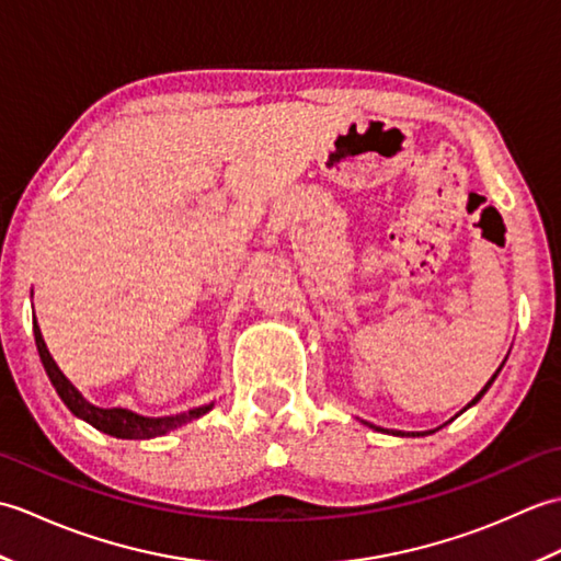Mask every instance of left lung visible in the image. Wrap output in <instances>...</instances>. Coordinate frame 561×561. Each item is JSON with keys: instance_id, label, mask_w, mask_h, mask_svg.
I'll return each mask as SVG.
<instances>
[{"instance_id": "obj_1", "label": "left lung", "mask_w": 561, "mask_h": 561, "mask_svg": "<svg viewBox=\"0 0 561 561\" xmlns=\"http://www.w3.org/2000/svg\"><path fill=\"white\" fill-rule=\"evenodd\" d=\"M499 371H502V366H499ZM499 371H496V374H499ZM496 374H494V376H492V378H490V383H486V386H484V388H482V390H480V392H478V396H474V400H472V402H470V404H474V402H478V400H480V398H482V396H484V392H486V390H490V386H492V383H494V378H496ZM470 404H468V408H470ZM400 436H402V434H400ZM412 436H414V434H412ZM416 436H420V434H416Z\"/></svg>"}]
</instances>
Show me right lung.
I'll list each match as a JSON object with an SVG mask.
<instances>
[{"instance_id":"add662e5","label":"right lung","mask_w":561,"mask_h":561,"mask_svg":"<svg viewBox=\"0 0 561 561\" xmlns=\"http://www.w3.org/2000/svg\"><path fill=\"white\" fill-rule=\"evenodd\" d=\"M33 335H35V347H38V354H41V362L45 366V374H47V378H50V383L55 386L57 396L62 398V402L71 412L81 416L83 422H89L91 426H96L103 434H111L115 438H153V436H163L165 432H173V428L193 422V420H197V416L207 414L211 410V404H205V408H195V410H187V412L173 414V416H157V420H153V416H139L135 412L121 410V408H113V410L96 408V404L83 400L81 392L69 383L62 371H59L57 364L53 362L50 352H47V347H45L41 328L35 320H33Z\"/></svg>"}]
</instances>
